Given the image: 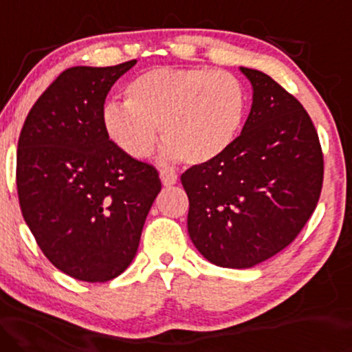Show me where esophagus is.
Masks as SVG:
<instances>
[{
  "mask_svg": "<svg viewBox=\"0 0 352 352\" xmlns=\"http://www.w3.org/2000/svg\"><path fill=\"white\" fill-rule=\"evenodd\" d=\"M160 179H161V183H163V186L168 188V186H173V184H176L177 175L176 173L168 171V169H166V171L160 173Z\"/></svg>",
  "mask_w": 352,
  "mask_h": 352,
  "instance_id": "obj_1",
  "label": "esophagus"
}]
</instances>
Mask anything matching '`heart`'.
<instances>
[{
	"mask_svg": "<svg viewBox=\"0 0 352 352\" xmlns=\"http://www.w3.org/2000/svg\"><path fill=\"white\" fill-rule=\"evenodd\" d=\"M128 101H108L102 126L124 155L153 151L157 126L164 161L204 164L218 160L238 138L246 91L234 74L211 68H153L129 82Z\"/></svg>",
	"mask_w": 352,
	"mask_h": 352,
	"instance_id": "heart-1",
	"label": "heart"
}]
</instances>
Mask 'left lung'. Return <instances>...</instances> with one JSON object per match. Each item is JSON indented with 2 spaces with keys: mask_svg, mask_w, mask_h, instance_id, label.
<instances>
[{
  "mask_svg": "<svg viewBox=\"0 0 352 352\" xmlns=\"http://www.w3.org/2000/svg\"><path fill=\"white\" fill-rule=\"evenodd\" d=\"M252 86L243 131L218 160L189 168L188 232L209 263L246 270L283 251L314 212L322 151L309 114L263 71L239 68Z\"/></svg>",
  "mask_w": 352,
  "mask_h": 352,
  "instance_id": "obj_1",
  "label": "left lung"
}]
</instances>
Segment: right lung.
Returning a JSON list of instances; mask_svg holds the SVG:
<instances>
[{"mask_svg": "<svg viewBox=\"0 0 352 352\" xmlns=\"http://www.w3.org/2000/svg\"><path fill=\"white\" fill-rule=\"evenodd\" d=\"M134 65L63 71L19 134L23 218L53 266L80 281H109L131 264L161 191L156 169L124 155L102 126L109 89Z\"/></svg>", "mask_w": 352, "mask_h": 352, "instance_id": "add662e5", "label": "right lung"}]
</instances>
